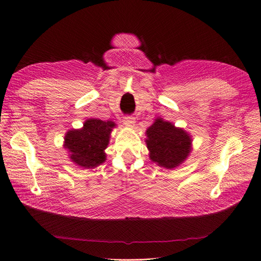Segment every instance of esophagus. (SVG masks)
<instances>
[{
	"mask_svg": "<svg viewBox=\"0 0 261 261\" xmlns=\"http://www.w3.org/2000/svg\"><path fill=\"white\" fill-rule=\"evenodd\" d=\"M135 122H137V121H135V118L132 117V116H126L123 118V123L129 128H134Z\"/></svg>",
	"mask_w": 261,
	"mask_h": 261,
	"instance_id": "34e87169",
	"label": "esophagus"
}]
</instances>
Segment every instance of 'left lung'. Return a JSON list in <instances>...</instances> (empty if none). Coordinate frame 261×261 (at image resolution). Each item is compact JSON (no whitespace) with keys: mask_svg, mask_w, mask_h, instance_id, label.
I'll list each match as a JSON object with an SVG mask.
<instances>
[{"mask_svg":"<svg viewBox=\"0 0 261 261\" xmlns=\"http://www.w3.org/2000/svg\"><path fill=\"white\" fill-rule=\"evenodd\" d=\"M149 159L158 166L174 169L182 164L192 151V137L185 129L161 117L146 130Z\"/></svg>","mask_w":261,"mask_h":261,"instance_id":"obj_1","label":"left lung"}]
</instances>
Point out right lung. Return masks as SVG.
I'll return each instance as SVG.
<instances>
[{"label": "right lung", "instance_id": "right-lung-1", "mask_svg": "<svg viewBox=\"0 0 261 261\" xmlns=\"http://www.w3.org/2000/svg\"><path fill=\"white\" fill-rule=\"evenodd\" d=\"M116 127L112 120L98 118L86 119L81 129L69 130L64 138V148L75 165L82 168H95L106 162V149L111 132Z\"/></svg>", "mask_w": 261, "mask_h": 261}]
</instances>
